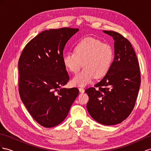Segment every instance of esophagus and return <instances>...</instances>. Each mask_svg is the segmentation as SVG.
Returning a JSON list of instances; mask_svg holds the SVG:
<instances>
[{
    "label": "esophagus",
    "instance_id": "34e87169",
    "mask_svg": "<svg viewBox=\"0 0 151 151\" xmlns=\"http://www.w3.org/2000/svg\"><path fill=\"white\" fill-rule=\"evenodd\" d=\"M78 89H79L80 92H82V93H83L84 91H85L84 88H82V87H79V88H78Z\"/></svg>",
    "mask_w": 151,
    "mask_h": 151
}]
</instances>
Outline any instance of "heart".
I'll use <instances>...</instances> for the list:
<instances>
[{"label": "heart", "mask_w": 151, "mask_h": 151, "mask_svg": "<svg viewBox=\"0 0 151 151\" xmlns=\"http://www.w3.org/2000/svg\"><path fill=\"white\" fill-rule=\"evenodd\" d=\"M114 58L111 46L93 37H86L75 45L74 52L65 53L63 57L65 69L73 73L83 69L72 80L75 86H85L95 77L101 78L106 75Z\"/></svg>", "instance_id": "b5f03b06"}]
</instances>
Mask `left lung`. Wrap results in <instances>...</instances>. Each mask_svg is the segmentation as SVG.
Returning a JSON list of instances; mask_svg holds the SVG:
<instances>
[{"label":"left lung","mask_w":151,"mask_h":151,"mask_svg":"<svg viewBox=\"0 0 151 151\" xmlns=\"http://www.w3.org/2000/svg\"><path fill=\"white\" fill-rule=\"evenodd\" d=\"M113 37L115 57L105 76L95 87L86 90L87 109L96 121L104 125L122 122L134 109L140 88V71L131 42L121 34L103 30Z\"/></svg>","instance_id":"left-lung-1"}]
</instances>
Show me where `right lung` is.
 Returning <instances> with one entry per match:
<instances>
[{"instance_id":"1","label":"right lung","mask_w":151,"mask_h":151,"mask_svg":"<svg viewBox=\"0 0 151 151\" xmlns=\"http://www.w3.org/2000/svg\"><path fill=\"white\" fill-rule=\"evenodd\" d=\"M78 30L68 27L44 30L26 45L19 59V94L30 114L43 127L63 122L79 94L76 87L61 88L69 80L63 62V50Z\"/></svg>"}]
</instances>
